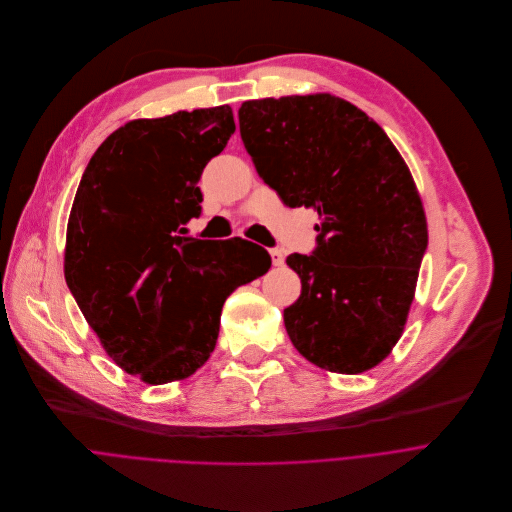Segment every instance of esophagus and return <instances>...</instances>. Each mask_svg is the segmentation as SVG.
Returning a JSON list of instances; mask_svg holds the SVG:
<instances>
[{
    "label": "esophagus",
    "mask_w": 512,
    "mask_h": 512,
    "mask_svg": "<svg viewBox=\"0 0 512 512\" xmlns=\"http://www.w3.org/2000/svg\"><path fill=\"white\" fill-rule=\"evenodd\" d=\"M270 256H272V264L274 266H282L284 264V252L282 250L274 248V250H270Z\"/></svg>",
    "instance_id": "obj_1"
}]
</instances>
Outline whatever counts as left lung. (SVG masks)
<instances>
[{"label":"left lung","mask_w":512,"mask_h":512,"mask_svg":"<svg viewBox=\"0 0 512 512\" xmlns=\"http://www.w3.org/2000/svg\"><path fill=\"white\" fill-rule=\"evenodd\" d=\"M238 119L264 183L319 214L315 250L286 258L302 282L284 309L292 345L335 373L375 367L403 333L428 248L410 169L373 119L333 94L248 100Z\"/></svg>","instance_id":"8db88e82"}]
</instances>
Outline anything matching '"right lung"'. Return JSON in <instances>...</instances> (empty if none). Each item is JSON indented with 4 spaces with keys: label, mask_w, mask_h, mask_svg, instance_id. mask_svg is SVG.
Listing matches in <instances>:
<instances>
[{
    "label": "right lung",
    "mask_w": 512,
    "mask_h": 512,
    "mask_svg": "<svg viewBox=\"0 0 512 512\" xmlns=\"http://www.w3.org/2000/svg\"><path fill=\"white\" fill-rule=\"evenodd\" d=\"M236 131L228 105L139 119L90 157L74 195L64 276L107 355L151 385L185 379L216 349L226 298L270 268L242 238L197 240V181Z\"/></svg>",
    "instance_id": "1"
}]
</instances>
